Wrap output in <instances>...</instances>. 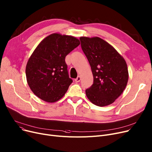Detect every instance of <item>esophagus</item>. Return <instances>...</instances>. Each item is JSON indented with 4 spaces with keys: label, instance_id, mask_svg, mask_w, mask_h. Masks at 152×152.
I'll use <instances>...</instances> for the list:
<instances>
[{
    "label": "esophagus",
    "instance_id": "1",
    "mask_svg": "<svg viewBox=\"0 0 152 152\" xmlns=\"http://www.w3.org/2000/svg\"><path fill=\"white\" fill-rule=\"evenodd\" d=\"M81 76H79L76 79H75V82H76V83H79V81H81Z\"/></svg>",
    "mask_w": 152,
    "mask_h": 152
}]
</instances>
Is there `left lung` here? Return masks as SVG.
Returning <instances> with one entry per match:
<instances>
[{
    "label": "left lung",
    "mask_w": 152,
    "mask_h": 152,
    "mask_svg": "<svg viewBox=\"0 0 152 152\" xmlns=\"http://www.w3.org/2000/svg\"><path fill=\"white\" fill-rule=\"evenodd\" d=\"M80 41L94 77L93 84L86 91V96L95 105H109L127 86L129 73L126 62L112 45L99 37H81Z\"/></svg>",
    "instance_id": "8db88e82"
}]
</instances>
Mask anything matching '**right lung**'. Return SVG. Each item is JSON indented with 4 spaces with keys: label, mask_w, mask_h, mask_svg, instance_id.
Wrapping results in <instances>:
<instances>
[{
    "label": "right lung",
    "mask_w": 152,
    "mask_h": 152,
    "mask_svg": "<svg viewBox=\"0 0 152 152\" xmlns=\"http://www.w3.org/2000/svg\"><path fill=\"white\" fill-rule=\"evenodd\" d=\"M79 44L75 37L59 33L48 36L39 44L26 66L28 84L37 97L53 103L64 96L73 83L65 59Z\"/></svg>",
    "instance_id": "1"
}]
</instances>
